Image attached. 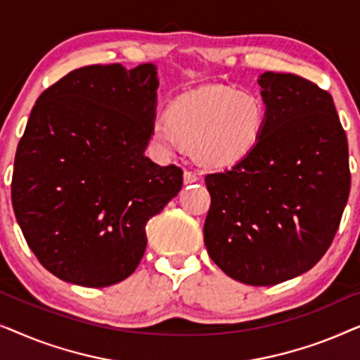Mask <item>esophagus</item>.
<instances>
[{
  "label": "esophagus",
  "instance_id": "1",
  "mask_svg": "<svg viewBox=\"0 0 360 360\" xmlns=\"http://www.w3.org/2000/svg\"><path fill=\"white\" fill-rule=\"evenodd\" d=\"M196 181H198V175H195L193 172H188V170L184 172V184L185 185L196 184Z\"/></svg>",
  "mask_w": 360,
  "mask_h": 360
}]
</instances>
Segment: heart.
Returning a JSON list of instances; mask_svg holds the SVG:
<instances>
[{"instance_id": "heart-1", "label": "heart", "mask_w": 360, "mask_h": 360, "mask_svg": "<svg viewBox=\"0 0 360 360\" xmlns=\"http://www.w3.org/2000/svg\"><path fill=\"white\" fill-rule=\"evenodd\" d=\"M267 106L257 93L231 86H201L176 96L167 117L150 124V141L164 155L193 147L195 160L228 169L248 159L265 134Z\"/></svg>"}]
</instances>
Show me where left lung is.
Returning <instances> with one entry per match:
<instances>
[{
    "instance_id": "left-lung-1",
    "label": "left lung",
    "mask_w": 360,
    "mask_h": 360,
    "mask_svg": "<svg viewBox=\"0 0 360 360\" xmlns=\"http://www.w3.org/2000/svg\"><path fill=\"white\" fill-rule=\"evenodd\" d=\"M267 127L233 169L205 176V245L231 278L270 287L314 267L351 190L346 132L328 91L292 73L259 77Z\"/></svg>"
}]
</instances>
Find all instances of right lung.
Returning a JSON list of instances; mask_svg holds the SVG:
<instances>
[{
    "mask_svg": "<svg viewBox=\"0 0 360 360\" xmlns=\"http://www.w3.org/2000/svg\"><path fill=\"white\" fill-rule=\"evenodd\" d=\"M157 67L90 65L34 105L18 144L13 208L27 245L63 282L110 287L129 277L146 224L179 195L184 172L146 157Z\"/></svg>",
    "mask_w": 360,
    "mask_h": 360,
    "instance_id": "right-lung-1",
    "label": "right lung"
}]
</instances>
